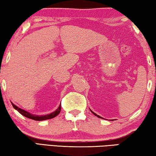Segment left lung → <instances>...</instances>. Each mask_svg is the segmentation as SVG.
<instances>
[{
    "label": "left lung",
    "mask_w": 156,
    "mask_h": 156,
    "mask_svg": "<svg viewBox=\"0 0 156 156\" xmlns=\"http://www.w3.org/2000/svg\"><path fill=\"white\" fill-rule=\"evenodd\" d=\"M90 111H91V113H94V115H96V116H97V117H98V118H101V119H104V118H102V117H101V116H100V115H97L96 113H94V112H92V111H91V109H90Z\"/></svg>",
    "instance_id": "obj_1"
}]
</instances>
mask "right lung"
I'll list each match as a JSON object with an SVG mask.
<instances>
[{
	"instance_id": "obj_1",
	"label": "right lung",
	"mask_w": 156,
	"mask_h": 156,
	"mask_svg": "<svg viewBox=\"0 0 156 156\" xmlns=\"http://www.w3.org/2000/svg\"><path fill=\"white\" fill-rule=\"evenodd\" d=\"M11 103L13 107H14L16 110H17L18 112L20 113V114H22L23 116H25V117H26V118H30V119L34 120H37V121H42V120L51 119V118L56 117V116L58 115L60 112V110H61V105H60L59 107H58V109L56 111H54V112H53L52 113H49V114L38 115L32 114V113H30V112H27V111L20 109V108L18 107L16 105L13 104L12 102H11Z\"/></svg>"
}]
</instances>
